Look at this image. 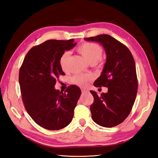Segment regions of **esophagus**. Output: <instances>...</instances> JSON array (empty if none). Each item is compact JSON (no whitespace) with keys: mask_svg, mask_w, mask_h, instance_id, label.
Masks as SVG:
<instances>
[{"mask_svg":"<svg viewBox=\"0 0 158 158\" xmlns=\"http://www.w3.org/2000/svg\"><path fill=\"white\" fill-rule=\"evenodd\" d=\"M81 91H82V92L83 94L88 93V91L87 89H81Z\"/></svg>","mask_w":158,"mask_h":158,"instance_id":"34e87169","label":"esophagus"}]
</instances>
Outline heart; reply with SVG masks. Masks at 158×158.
Wrapping results in <instances>:
<instances>
[{
    "label": "heart",
    "instance_id": "1",
    "mask_svg": "<svg viewBox=\"0 0 158 158\" xmlns=\"http://www.w3.org/2000/svg\"><path fill=\"white\" fill-rule=\"evenodd\" d=\"M77 50L90 64H98L102 61L103 49L101 47L96 44L89 42L84 43L78 47ZM69 52L65 51L60 57L59 64L60 68L64 72H67L69 70ZM90 80L91 76L89 75L82 74H76L72 78L73 82L80 87L86 86Z\"/></svg>",
    "mask_w": 158,
    "mask_h": 158
}]
</instances>
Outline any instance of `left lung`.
I'll use <instances>...</instances> for the list:
<instances>
[{
	"mask_svg": "<svg viewBox=\"0 0 158 158\" xmlns=\"http://www.w3.org/2000/svg\"><path fill=\"white\" fill-rule=\"evenodd\" d=\"M101 44L107 55L106 63L94 86L107 87L108 92L98 95L90 91L94 103L90 111L93 121L103 127H113L123 123L135 103L138 80L135 62L127 47L107 34L85 38Z\"/></svg>",
	"mask_w": 158,
	"mask_h": 158,
	"instance_id": "obj_1",
	"label": "left lung"
}]
</instances>
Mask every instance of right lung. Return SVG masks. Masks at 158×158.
I'll list each match as a JSON object with an SVG mask.
<instances>
[{"mask_svg":"<svg viewBox=\"0 0 158 158\" xmlns=\"http://www.w3.org/2000/svg\"><path fill=\"white\" fill-rule=\"evenodd\" d=\"M74 39L50 40L28 51L19 72L22 101L27 112L37 125L56 131L68 126L81 95L74 85L64 93L55 88L56 80L65 75L59 59L65 51L76 46Z\"/></svg>","mask_w":158,"mask_h":158,"instance_id":"add662e5","label":"right lung"}]
</instances>
